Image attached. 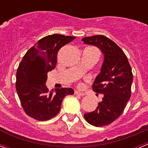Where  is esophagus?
<instances>
[{
	"label": "esophagus",
	"instance_id": "obj_1",
	"mask_svg": "<svg viewBox=\"0 0 148 148\" xmlns=\"http://www.w3.org/2000/svg\"><path fill=\"white\" fill-rule=\"evenodd\" d=\"M75 95H80V96H84V95H85V94L82 92H79V91H75Z\"/></svg>",
	"mask_w": 148,
	"mask_h": 148
}]
</instances>
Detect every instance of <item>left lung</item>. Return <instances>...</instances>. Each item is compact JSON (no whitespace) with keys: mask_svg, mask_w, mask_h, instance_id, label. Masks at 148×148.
<instances>
[{"mask_svg":"<svg viewBox=\"0 0 148 148\" xmlns=\"http://www.w3.org/2000/svg\"><path fill=\"white\" fill-rule=\"evenodd\" d=\"M94 45L104 55L101 72L92 84V90L104 95L96 109L84 114L86 121L95 127L108 125L123 113L131 95L132 69L126 55L113 40L99 35L82 38Z\"/></svg>","mask_w":148,"mask_h":148,"instance_id":"obj_1","label":"left lung"}]
</instances>
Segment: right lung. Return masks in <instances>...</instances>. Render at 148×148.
Returning a JSON list of instances; mask_svg holds the SVG:
<instances>
[{"label":"right lung","instance_id":"1","mask_svg":"<svg viewBox=\"0 0 148 148\" xmlns=\"http://www.w3.org/2000/svg\"><path fill=\"white\" fill-rule=\"evenodd\" d=\"M75 38L60 34L47 35L30 48L21 61L15 87L23 110L31 118L38 121L53 118L59 113L64 98L74 93L72 88L49 92L46 82L48 72L56 67L59 49Z\"/></svg>","mask_w":148,"mask_h":148}]
</instances>
